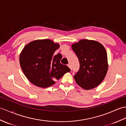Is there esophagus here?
<instances>
[{
  "mask_svg": "<svg viewBox=\"0 0 126 126\" xmlns=\"http://www.w3.org/2000/svg\"><path fill=\"white\" fill-rule=\"evenodd\" d=\"M68 67H69V68H70V69H71V70L72 68H71V65H70V64H68Z\"/></svg>",
  "mask_w": 126,
  "mask_h": 126,
  "instance_id": "1",
  "label": "esophagus"
}]
</instances>
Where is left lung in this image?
I'll return each mask as SVG.
<instances>
[{
	"label": "left lung",
	"mask_w": 126,
	"mask_h": 126,
	"mask_svg": "<svg viewBox=\"0 0 126 126\" xmlns=\"http://www.w3.org/2000/svg\"><path fill=\"white\" fill-rule=\"evenodd\" d=\"M79 62L80 68L74 75L76 83L85 90L101 84L108 71L107 54L105 48L96 41L82 39L71 45Z\"/></svg>",
	"instance_id": "1"
}]
</instances>
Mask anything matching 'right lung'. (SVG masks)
<instances>
[{
  "label": "right lung",
  "instance_id": "add662e5",
  "mask_svg": "<svg viewBox=\"0 0 126 126\" xmlns=\"http://www.w3.org/2000/svg\"><path fill=\"white\" fill-rule=\"evenodd\" d=\"M59 47L60 44L47 39L31 42L23 48L19 56L20 65L26 78L33 84L49 87L70 71L68 66L60 63L61 54L53 55Z\"/></svg>",
  "mask_w": 126,
  "mask_h": 126
}]
</instances>
